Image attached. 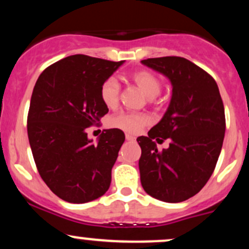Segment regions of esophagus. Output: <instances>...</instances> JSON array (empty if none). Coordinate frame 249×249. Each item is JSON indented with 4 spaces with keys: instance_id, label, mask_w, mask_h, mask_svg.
Here are the masks:
<instances>
[{
    "instance_id": "obj_1",
    "label": "esophagus",
    "mask_w": 249,
    "mask_h": 249,
    "mask_svg": "<svg viewBox=\"0 0 249 249\" xmlns=\"http://www.w3.org/2000/svg\"><path fill=\"white\" fill-rule=\"evenodd\" d=\"M125 138H126V141H128V142H132V141H134V137L133 136H131V134H126V136H125Z\"/></svg>"
}]
</instances>
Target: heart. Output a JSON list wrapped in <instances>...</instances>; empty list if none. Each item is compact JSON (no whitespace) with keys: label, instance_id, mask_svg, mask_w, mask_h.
I'll return each instance as SVG.
<instances>
[{"label":"heart","instance_id":"obj_1","mask_svg":"<svg viewBox=\"0 0 249 249\" xmlns=\"http://www.w3.org/2000/svg\"><path fill=\"white\" fill-rule=\"evenodd\" d=\"M131 79L147 97L157 96L161 90L160 79L150 71H136L131 75ZM119 95H121V88H119L118 82L112 77L105 79L101 87V98L103 103L107 107H115L119 102ZM147 123V116L142 115V113L122 112L111 119L112 126L122 128V130L131 133L138 132Z\"/></svg>","mask_w":249,"mask_h":249}]
</instances>
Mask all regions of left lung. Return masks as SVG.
I'll use <instances>...</instances> for the list:
<instances>
[{
  "mask_svg": "<svg viewBox=\"0 0 249 249\" xmlns=\"http://www.w3.org/2000/svg\"><path fill=\"white\" fill-rule=\"evenodd\" d=\"M167 77L172 98L161 121L137 138L142 186L153 198L181 202L200 192L212 176L224 142L225 108L216 82L210 73L177 56L142 59ZM168 139L158 151L155 141Z\"/></svg>",
  "mask_w": 249,
  "mask_h": 249,
  "instance_id": "obj_1",
  "label": "left lung"
}]
</instances>
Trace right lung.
Wrapping results in <instances>:
<instances>
[{
  "label": "right lung",
  "instance_id": "right-lung-1",
  "mask_svg": "<svg viewBox=\"0 0 249 249\" xmlns=\"http://www.w3.org/2000/svg\"><path fill=\"white\" fill-rule=\"evenodd\" d=\"M123 63L65 57L43 71L34 87L27 124L34 160L47 186L71 204L92 201L110 187L125 134L104 130L93 144L87 128L108 112L101 87Z\"/></svg>",
  "mask_w": 249,
  "mask_h": 249
}]
</instances>
